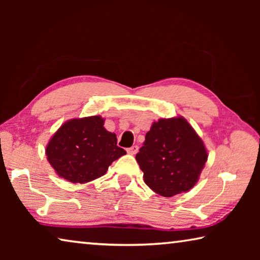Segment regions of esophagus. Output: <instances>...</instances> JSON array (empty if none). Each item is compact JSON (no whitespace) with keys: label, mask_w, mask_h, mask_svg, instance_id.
Masks as SVG:
<instances>
[{"label":"esophagus","mask_w":260,"mask_h":260,"mask_svg":"<svg viewBox=\"0 0 260 260\" xmlns=\"http://www.w3.org/2000/svg\"><path fill=\"white\" fill-rule=\"evenodd\" d=\"M139 151V147L138 146H133V147H131V148H128L127 149V152L129 153V155H135L136 152Z\"/></svg>","instance_id":"34e87169"}]
</instances>
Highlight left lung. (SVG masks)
<instances>
[{"label":"left lung","instance_id":"1","mask_svg":"<svg viewBox=\"0 0 260 260\" xmlns=\"http://www.w3.org/2000/svg\"><path fill=\"white\" fill-rule=\"evenodd\" d=\"M147 186L164 197L186 192L208 160L203 141L183 117L159 119L136 153Z\"/></svg>","mask_w":260,"mask_h":260}]
</instances>
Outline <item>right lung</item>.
<instances>
[{
	"mask_svg": "<svg viewBox=\"0 0 260 260\" xmlns=\"http://www.w3.org/2000/svg\"><path fill=\"white\" fill-rule=\"evenodd\" d=\"M101 116L76 118L61 125L46 148L49 164L60 178L86 183L102 177L126 151L117 136L104 128Z\"/></svg>",
	"mask_w": 260,
	"mask_h": 260,
	"instance_id": "add662e5",
	"label": "right lung"
}]
</instances>
